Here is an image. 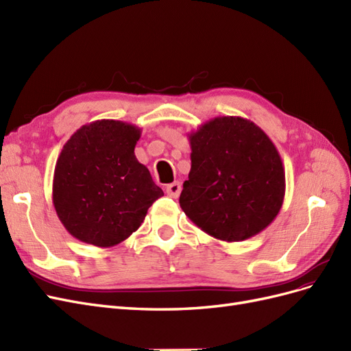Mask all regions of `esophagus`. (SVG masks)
<instances>
[{
	"label": "esophagus",
	"mask_w": 351,
	"mask_h": 351,
	"mask_svg": "<svg viewBox=\"0 0 351 351\" xmlns=\"http://www.w3.org/2000/svg\"><path fill=\"white\" fill-rule=\"evenodd\" d=\"M165 192H167V195H168L169 197L177 199V197L180 196V192H182V184H180L178 182H174V183H171V184H168V186L165 187Z\"/></svg>",
	"instance_id": "obj_1"
}]
</instances>
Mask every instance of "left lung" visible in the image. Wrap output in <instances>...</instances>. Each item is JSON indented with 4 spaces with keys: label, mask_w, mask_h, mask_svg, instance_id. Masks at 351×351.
Returning a JSON list of instances; mask_svg holds the SVG:
<instances>
[{
    "label": "left lung",
    "mask_w": 351,
    "mask_h": 351,
    "mask_svg": "<svg viewBox=\"0 0 351 351\" xmlns=\"http://www.w3.org/2000/svg\"><path fill=\"white\" fill-rule=\"evenodd\" d=\"M184 214L206 234L241 241L278 215L285 195L281 156L261 127L241 117H215L189 134Z\"/></svg>",
    "instance_id": "1"
}]
</instances>
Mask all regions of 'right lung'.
<instances>
[{
    "instance_id": "add662e5",
    "label": "right lung",
    "mask_w": 351,
    "mask_h": 351,
    "mask_svg": "<svg viewBox=\"0 0 351 351\" xmlns=\"http://www.w3.org/2000/svg\"><path fill=\"white\" fill-rule=\"evenodd\" d=\"M139 127L97 120L82 125L62 146L52 180V204L77 240L112 247L142 226L164 196L149 169L137 161Z\"/></svg>"
}]
</instances>
